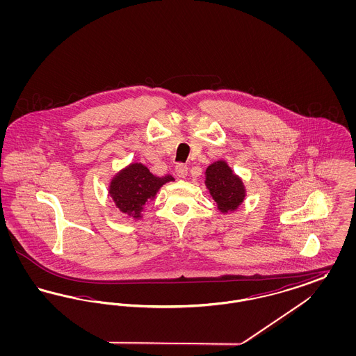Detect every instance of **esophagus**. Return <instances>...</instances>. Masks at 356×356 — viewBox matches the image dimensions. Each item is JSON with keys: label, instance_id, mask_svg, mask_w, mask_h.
I'll return each instance as SVG.
<instances>
[{"label": "esophagus", "instance_id": "34e87169", "mask_svg": "<svg viewBox=\"0 0 356 356\" xmlns=\"http://www.w3.org/2000/svg\"><path fill=\"white\" fill-rule=\"evenodd\" d=\"M175 170H176V175H177L179 177L184 179L186 176V173H188V167H186V164L180 163V164H177V165H176Z\"/></svg>", "mask_w": 356, "mask_h": 356}]
</instances>
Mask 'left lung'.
Here are the masks:
<instances>
[{
  "label": "left lung",
  "mask_w": 356,
  "mask_h": 356,
  "mask_svg": "<svg viewBox=\"0 0 356 356\" xmlns=\"http://www.w3.org/2000/svg\"><path fill=\"white\" fill-rule=\"evenodd\" d=\"M205 186L222 213L235 211L245 197V189L240 177L225 161H216L205 170Z\"/></svg>",
  "instance_id": "1"
}]
</instances>
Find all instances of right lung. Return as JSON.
<instances>
[{"mask_svg": "<svg viewBox=\"0 0 356 356\" xmlns=\"http://www.w3.org/2000/svg\"><path fill=\"white\" fill-rule=\"evenodd\" d=\"M168 181H173V177L170 175L157 177L145 165L135 163L113 177L109 193L121 212L138 219L141 218L143 207Z\"/></svg>", "mask_w": 356, "mask_h": 356, "instance_id": "right-lung-1", "label": "right lung"}]
</instances>
